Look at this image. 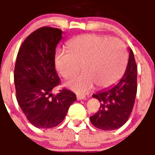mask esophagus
I'll return each instance as SVG.
<instances>
[{
  "label": "esophagus",
  "instance_id": "34e87169",
  "mask_svg": "<svg viewBox=\"0 0 155 155\" xmlns=\"http://www.w3.org/2000/svg\"><path fill=\"white\" fill-rule=\"evenodd\" d=\"M77 100L78 101H81V100H86V97L84 95H77Z\"/></svg>",
  "mask_w": 155,
  "mask_h": 155
}]
</instances>
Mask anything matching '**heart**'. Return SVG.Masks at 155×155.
<instances>
[{
    "instance_id": "b5f03b06",
    "label": "heart",
    "mask_w": 155,
    "mask_h": 155,
    "mask_svg": "<svg viewBox=\"0 0 155 155\" xmlns=\"http://www.w3.org/2000/svg\"><path fill=\"white\" fill-rule=\"evenodd\" d=\"M68 51H58L54 65L65 79L73 77L79 70V76L66 82L69 88L85 93L96 84L108 87L116 83L124 75L128 56L124 43L119 40L97 34H82L70 40Z\"/></svg>"
}]
</instances>
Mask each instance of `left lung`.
<instances>
[{"label": "left lung", "mask_w": 155, "mask_h": 155, "mask_svg": "<svg viewBox=\"0 0 155 155\" xmlns=\"http://www.w3.org/2000/svg\"><path fill=\"white\" fill-rule=\"evenodd\" d=\"M129 51L125 73L119 82L92 95L101 103L98 112L90 117L91 122L98 129H118L132 112L137 91V67L132 49L129 48Z\"/></svg>", "instance_id": "8db88e82"}]
</instances>
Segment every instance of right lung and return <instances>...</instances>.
<instances>
[{
	"instance_id": "obj_1",
	"label": "right lung",
	"mask_w": 155,
	"mask_h": 155,
	"mask_svg": "<svg viewBox=\"0 0 155 155\" xmlns=\"http://www.w3.org/2000/svg\"><path fill=\"white\" fill-rule=\"evenodd\" d=\"M58 28L43 27L25 40L18 50L14 70L16 99L31 124L37 128L58 125L76 101L67 89L53 94L60 83L54 68L55 48L63 38Z\"/></svg>"
}]
</instances>
